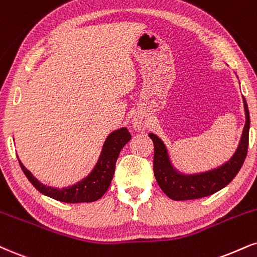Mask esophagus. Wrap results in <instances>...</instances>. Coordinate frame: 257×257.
<instances>
[{
    "mask_svg": "<svg viewBox=\"0 0 257 257\" xmlns=\"http://www.w3.org/2000/svg\"><path fill=\"white\" fill-rule=\"evenodd\" d=\"M132 124L137 132H144L146 131L147 128V120L144 118V116L140 115V113H138V115L133 117Z\"/></svg>",
    "mask_w": 257,
    "mask_h": 257,
    "instance_id": "obj_1",
    "label": "esophagus"
}]
</instances>
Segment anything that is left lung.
<instances>
[{
  "mask_svg": "<svg viewBox=\"0 0 257 257\" xmlns=\"http://www.w3.org/2000/svg\"><path fill=\"white\" fill-rule=\"evenodd\" d=\"M244 112H245V124H244L242 137L239 144L234 151L233 156L227 162L222 163L217 168L208 171L196 172V174H185L179 171L172 163L168 147L159 137L150 133L148 137L152 139L154 144L153 171L158 182L160 189L175 201L196 200L201 197L212 195L221 190L236 177L244 160L249 145L250 117L248 105L243 97Z\"/></svg>",
  "mask_w": 257,
  "mask_h": 257,
  "instance_id": "8db88e82",
  "label": "left lung"
}]
</instances>
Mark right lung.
<instances>
[{
    "label": "right lung",
    "instance_id": "obj_1",
    "mask_svg": "<svg viewBox=\"0 0 257 257\" xmlns=\"http://www.w3.org/2000/svg\"><path fill=\"white\" fill-rule=\"evenodd\" d=\"M131 139V133L125 126L111 132L105 139L99 158L91 172L76 183L68 185V187L57 188L43 184L39 179L33 176L30 170L25 168L20 159L19 164L25 176L29 178L33 187L44 195L67 203L93 202L106 193L107 188L112 181L113 174H115L116 160L118 158L120 150Z\"/></svg>",
    "mask_w": 257,
    "mask_h": 257
}]
</instances>
